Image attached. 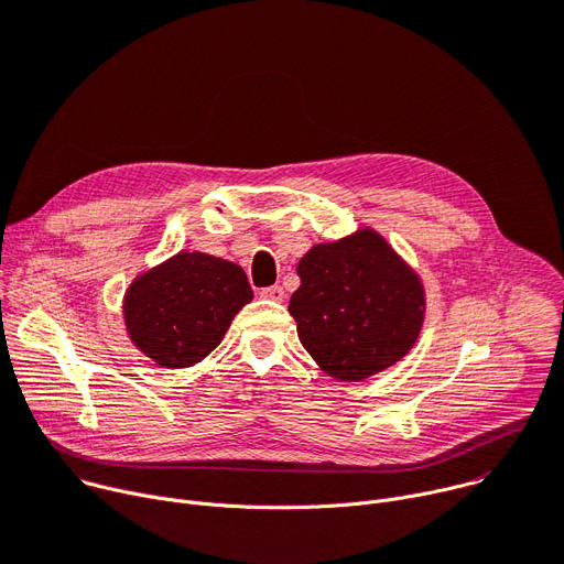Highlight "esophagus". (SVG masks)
<instances>
[{
  "label": "esophagus",
  "instance_id": "1",
  "mask_svg": "<svg viewBox=\"0 0 564 564\" xmlns=\"http://www.w3.org/2000/svg\"><path fill=\"white\" fill-rule=\"evenodd\" d=\"M262 299H270V302H283L285 290L281 285H270V288H260L258 292Z\"/></svg>",
  "mask_w": 564,
  "mask_h": 564
}]
</instances>
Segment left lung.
Segmentation results:
<instances>
[{"instance_id": "obj_1", "label": "left lung", "mask_w": 564, "mask_h": 564, "mask_svg": "<svg viewBox=\"0 0 564 564\" xmlns=\"http://www.w3.org/2000/svg\"><path fill=\"white\" fill-rule=\"evenodd\" d=\"M296 274L302 285L288 311L299 340L328 377L369 379L417 343L424 285L377 231L315 245Z\"/></svg>"}]
</instances>
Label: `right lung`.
<instances>
[{"mask_svg": "<svg viewBox=\"0 0 564 564\" xmlns=\"http://www.w3.org/2000/svg\"><path fill=\"white\" fill-rule=\"evenodd\" d=\"M240 265L202 251H181L138 276L124 296L131 343L161 367L204 360L251 302Z\"/></svg>", "mask_w": 564, "mask_h": 564, "instance_id": "obj_1", "label": "right lung"}]
</instances>
